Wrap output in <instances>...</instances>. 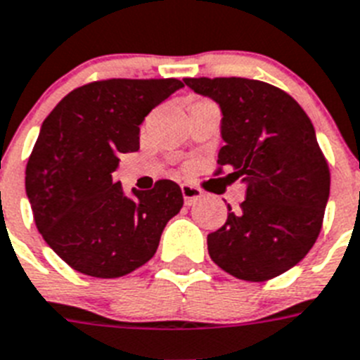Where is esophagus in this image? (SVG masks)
<instances>
[{
  "label": "esophagus",
  "mask_w": 360,
  "mask_h": 360,
  "mask_svg": "<svg viewBox=\"0 0 360 360\" xmlns=\"http://www.w3.org/2000/svg\"><path fill=\"white\" fill-rule=\"evenodd\" d=\"M181 192H183V198H185L186 205H194L198 199L203 198V192L199 188H195V186L188 185V183L181 185Z\"/></svg>",
  "instance_id": "obj_1"
}]
</instances>
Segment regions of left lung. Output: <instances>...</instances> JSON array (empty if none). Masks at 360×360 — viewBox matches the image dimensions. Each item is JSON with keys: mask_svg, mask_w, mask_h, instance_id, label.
<instances>
[{"mask_svg": "<svg viewBox=\"0 0 360 360\" xmlns=\"http://www.w3.org/2000/svg\"><path fill=\"white\" fill-rule=\"evenodd\" d=\"M221 110L217 165L245 185L238 212L208 234V255L223 271L265 282L289 271L315 245L329 198V168L313 124L298 102L249 78H185Z\"/></svg>", "mask_w": 360, "mask_h": 360, "instance_id": "left-lung-1", "label": "left lung"}]
</instances>
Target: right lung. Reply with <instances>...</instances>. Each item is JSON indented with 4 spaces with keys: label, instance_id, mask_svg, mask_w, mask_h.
<instances>
[{
    "label": "right lung",
    "instance_id": "add662e5",
    "mask_svg": "<svg viewBox=\"0 0 360 360\" xmlns=\"http://www.w3.org/2000/svg\"><path fill=\"white\" fill-rule=\"evenodd\" d=\"M181 87L175 78L86 84L41 124L27 162V198L47 245L78 273L119 278L144 265L183 207L174 181L126 195L111 177L120 153L139 150L144 117Z\"/></svg>",
    "mask_w": 360,
    "mask_h": 360
}]
</instances>
